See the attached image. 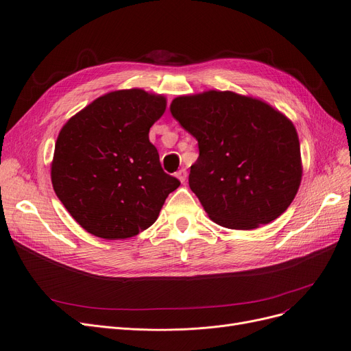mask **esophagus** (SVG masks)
<instances>
[{
    "label": "esophagus",
    "instance_id": "esophagus-1",
    "mask_svg": "<svg viewBox=\"0 0 351 351\" xmlns=\"http://www.w3.org/2000/svg\"><path fill=\"white\" fill-rule=\"evenodd\" d=\"M186 176H188L186 169H179V171L176 172V178H178L180 182H185V180H186Z\"/></svg>",
    "mask_w": 351,
    "mask_h": 351
}]
</instances>
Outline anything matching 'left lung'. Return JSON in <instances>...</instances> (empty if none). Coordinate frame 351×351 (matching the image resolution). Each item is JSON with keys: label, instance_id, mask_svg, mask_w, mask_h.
<instances>
[{"label": "left lung", "instance_id": "1", "mask_svg": "<svg viewBox=\"0 0 351 351\" xmlns=\"http://www.w3.org/2000/svg\"><path fill=\"white\" fill-rule=\"evenodd\" d=\"M171 114L197 141L189 186L215 223L250 230L290 206L302 182L300 142L278 109L212 89L175 98Z\"/></svg>", "mask_w": 351, "mask_h": 351}]
</instances>
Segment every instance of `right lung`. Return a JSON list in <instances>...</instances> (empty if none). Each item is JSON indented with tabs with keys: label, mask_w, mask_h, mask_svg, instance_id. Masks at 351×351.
<instances>
[{
	"label": "right lung",
	"mask_w": 351,
	"mask_h": 351,
	"mask_svg": "<svg viewBox=\"0 0 351 351\" xmlns=\"http://www.w3.org/2000/svg\"><path fill=\"white\" fill-rule=\"evenodd\" d=\"M166 98L143 89L105 94L60 131L51 163L55 193L90 234L117 241L155 223L180 182L165 173L151 126Z\"/></svg>",
	"instance_id": "add662e5"
}]
</instances>
